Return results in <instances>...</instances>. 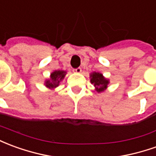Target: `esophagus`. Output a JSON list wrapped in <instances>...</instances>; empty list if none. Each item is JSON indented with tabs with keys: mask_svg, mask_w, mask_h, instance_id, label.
Segmentation results:
<instances>
[{
	"mask_svg": "<svg viewBox=\"0 0 156 156\" xmlns=\"http://www.w3.org/2000/svg\"><path fill=\"white\" fill-rule=\"evenodd\" d=\"M73 71L76 73H80L81 72V68H80V67H78V68H76V69H73Z\"/></svg>",
	"mask_w": 156,
	"mask_h": 156,
	"instance_id": "esophagus-1",
	"label": "esophagus"
}]
</instances>
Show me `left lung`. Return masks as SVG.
<instances>
[{"label": "left lung", "instance_id": "obj_1", "mask_svg": "<svg viewBox=\"0 0 156 156\" xmlns=\"http://www.w3.org/2000/svg\"><path fill=\"white\" fill-rule=\"evenodd\" d=\"M90 82L94 84V86L97 88V91L101 92L108 87V84L109 83L107 79H105L103 76L100 73L94 72L90 75Z\"/></svg>", "mask_w": 156, "mask_h": 156}]
</instances>
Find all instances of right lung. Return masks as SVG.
I'll return each instance as SVG.
<instances>
[{
	"label": "right lung",
	"mask_w": 156,
	"mask_h": 156,
	"mask_svg": "<svg viewBox=\"0 0 156 156\" xmlns=\"http://www.w3.org/2000/svg\"><path fill=\"white\" fill-rule=\"evenodd\" d=\"M66 76V72L62 71V70H56L55 72H53L51 74V80H47L46 81V87L48 88H54V87H58V85L59 84V81H61L62 79Z\"/></svg>",
	"instance_id": "obj_1"
}]
</instances>
